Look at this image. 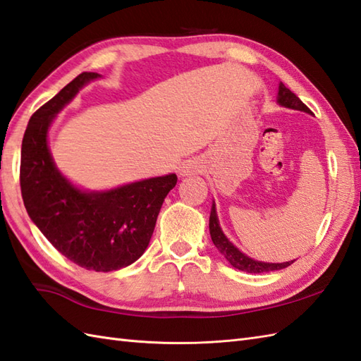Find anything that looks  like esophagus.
<instances>
[{
	"mask_svg": "<svg viewBox=\"0 0 361 361\" xmlns=\"http://www.w3.org/2000/svg\"><path fill=\"white\" fill-rule=\"evenodd\" d=\"M180 173H182V176L190 174V173H195V165L193 164H185V166H182Z\"/></svg>",
	"mask_w": 361,
	"mask_h": 361,
	"instance_id": "1",
	"label": "esophagus"
}]
</instances>
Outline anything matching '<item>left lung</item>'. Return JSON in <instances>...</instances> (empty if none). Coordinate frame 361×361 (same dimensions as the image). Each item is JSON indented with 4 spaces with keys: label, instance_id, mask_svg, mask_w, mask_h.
I'll list each match as a JSON object with an SVG mask.
<instances>
[{
    "label": "left lung",
    "instance_id": "8db88e82",
    "mask_svg": "<svg viewBox=\"0 0 361 361\" xmlns=\"http://www.w3.org/2000/svg\"><path fill=\"white\" fill-rule=\"evenodd\" d=\"M278 103L286 108H292V109H298L304 111V113H312V111L304 105V103L296 97V95L287 90L284 83H279V91H278ZM210 235H212V241L216 245V248L226 256V259L238 270L248 271V274H264V271H271V270H281L289 267L293 261L289 262H281V264H270V262H261V261H255L252 258H248L244 253H241L238 248L231 244L226 235L222 233V230L219 227V221H218V214H216V208L214 204L212 207V213H210Z\"/></svg>",
    "mask_w": 361,
    "mask_h": 361
}]
</instances>
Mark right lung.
<instances>
[{"instance_id":"1","label":"right lung","mask_w":361,"mask_h":361,"mask_svg":"<svg viewBox=\"0 0 361 361\" xmlns=\"http://www.w3.org/2000/svg\"><path fill=\"white\" fill-rule=\"evenodd\" d=\"M99 77L82 72L32 114L21 145L20 185L30 219L61 255L86 270L111 271L130 266L145 252L178 176L85 193L59 173L47 148V128L80 87Z\"/></svg>"}]
</instances>
